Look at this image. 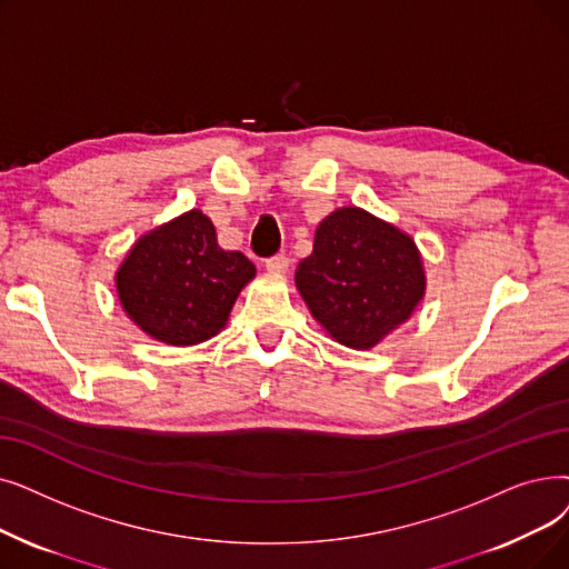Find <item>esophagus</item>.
Returning a JSON list of instances; mask_svg holds the SVG:
<instances>
[{
	"label": "esophagus",
	"mask_w": 569,
	"mask_h": 569,
	"mask_svg": "<svg viewBox=\"0 0 569 569\" xmlns=\"http://www.w3.org/2000/svg\"><path fill=\"white\" fill-rule=\"evenodd\" d=\"M288 267H290V260L286 256H274L264 260V269L271 271V274H286Z\"/></svg>",
	"instance_id": "34e87169"
}]
</instances>
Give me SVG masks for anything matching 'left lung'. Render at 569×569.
Wrapping results in <instances>:
<instances>
[{
    "mask_svg": "<svg viewBox=\"0 0 569 569\" xmlns=\"http://www.w3.org/2000/svg\"><path fill=\"white\" fill-rule=\"evenodd\" d=\"M295 286L330 339L369 351L407 323L428 279L411 234L360 207H341L320 220Z\"/></svg>",
    "mask_w": 569,
    "mask_h": 569,
    "instance_id": "8db88e82",
    "label": "left lung"
}]
</instances>
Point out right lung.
Wrapping results in <instances>:
<instances>
[{
  "label": "right lung",
  "instance_id": "obj_1",
  "mask_svg": "<svg viewBox=\"0 0 569 569\" xmlns=\"http://www.w3.org/2000/svg\"><path fill=\"white\" fill-rule=\"evenodd\" d=\"M256 264L218 246L211 218L190 209L141 234L116 269L122 311L151 339L194 346L228 326Z\"/></svg>",
  "mask_w": 569,
  "mask_h": 569
}]
</instances>
